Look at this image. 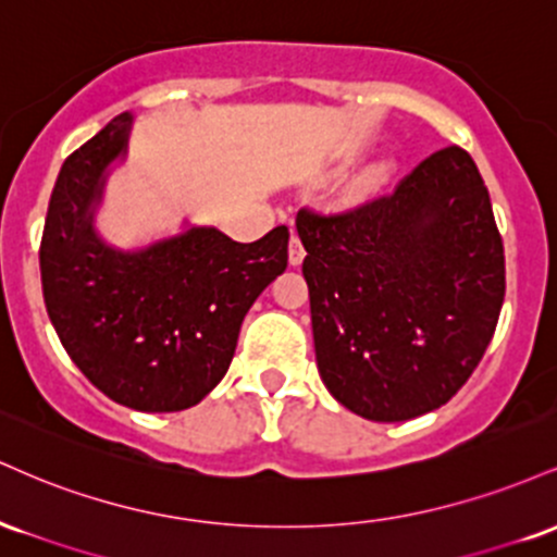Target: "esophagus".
Listing matches in <instances>:
<instances>
[{
	"label": "esophagus",
	"mask_w": 557,
	"mask_h": 557,
	"mask_svg": "<svg viewBox=\"0 0 557 557\" xmlns=\"http://www.w3.org/2000/svg\"><path fill=\"white\" fill-rule=\"evenodd\" d=\"M304 257H306L304 243H300L298 235H293V238H290V246H287V259H290V264H293V267H298L300 261H304Z\"/></svg>",
	"instance_id": "34e87169"
}]
</instances>
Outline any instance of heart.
<instances>
[{"label": "heart", "instance_id": "b5f03b06", "mask_svg": "<svg viewBox=\"0 0 557 557\" xmlns=\"http://www.w3.org/2000/svg\"><path fill=\"white\" fill-rule=\"evenodd\" d=\"M385 175H387V168H374V170H369V175L363 177V185H367V188H374V185H380L382 181H385Z\"/></svg>", "mask_w": 557, "mask_h": 557}]
</instances>
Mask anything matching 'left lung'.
<instances>
[{"mask_svg":"<svg viewBox=\"0 0 557 557\" xmlns=\"http://www.w3.org/2000/svg\"><path fill=\"white\" fill-rule=\"evenodd\" d=\"M296 227L332 398L372 421L445 406L482 361L505 298L503 238L469 151H434L354 209L304 207Z\"/></svg>","mask_w":557,"mask_h":557,"instance_id":"8db88e82","label":"left lung"}]
</instances>
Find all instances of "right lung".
<instances>
[{"label": "right lung", "instance_id": "obj_1", "mask_svg": "<svg viewBox=\"0 0 557 557\" xmlns=\"http://www.w3.org/2000/svg\"><path fill=\"white\" fill-rule=\"evenodd\" d=\"M131 123L117 114L57 175L38 248L44 304L62 348L107 398L146 413L183 411L225 376L243 317L285 272L290 233L280 225L235 243L190 227L140 251L107 246L94 209Z\"/></svg>", "mask_w": 557, "mask_h": 557}]
</instances>
